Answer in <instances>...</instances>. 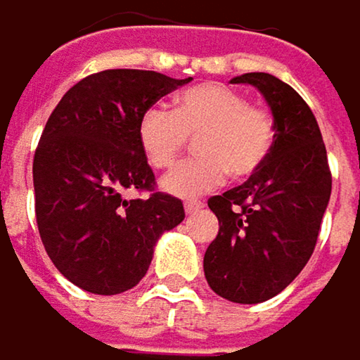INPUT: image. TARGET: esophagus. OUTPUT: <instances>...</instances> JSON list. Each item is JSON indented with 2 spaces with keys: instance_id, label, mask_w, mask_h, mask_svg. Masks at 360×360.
I'll use <instances>...</instances> for the list:
<instances>
[{
  "instance_id": "34e87169",
  "label": "esophagus",
  "mask_w": 360,
  "mask_h": 360,
  "mask_svg": "<svg viewBox=\"0 0 360 360\" xmlns=\"http://www.w3.org/2000/svg\"><path fill=\"white\" fill-rule=\"evenodd\" d=\"M201 207H203L201 201H186V203H184V212H186V214H195V212H199Z\"/></svg>"
}]
</instances>
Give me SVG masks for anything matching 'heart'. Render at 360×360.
I'll use <instances>...</instances> for the list:
<instances>
[{"label": "heart", "mask_w": 360, "mask_h": 360, "mask_svg": "<svg viewBox=\"0 0 360 360\" xmlns=\"http://www.w3.org/2000/svg\"><path fill=\"white\" fill-rule=\"evenodd\" d=\"M138 144L155 169L176 165L195 138L197 159L180 165L163 180V188L178 197H199L220 186L231 172L235 178L254 176L270 157L276 127L266 108L222 84H199L184 90L174 110L153 104L138 119Z\"/></svg>", "instance_id": "heart-1"}]
</instances>
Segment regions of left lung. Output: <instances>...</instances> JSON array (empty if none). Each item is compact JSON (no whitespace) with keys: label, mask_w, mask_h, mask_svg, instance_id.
<instances>
[{"label":"left lung","mask_w":360,"mask_h":360,"mask_svg":"<svg viewBox=\"0 0 360 360\" xmlns=\"http://www.w3.org/2000/svg\"><path fill=\"white\" fill-rule=\"evenodd\" d=\"M272 110L276 140L266 163L207 201L220 222L203 270L224 300L258 304L281 293L310 260L331 195V172L319 123L304 98L269 73H245Z\"/></svg>","instance_id":"obj_1"}]
</instances>
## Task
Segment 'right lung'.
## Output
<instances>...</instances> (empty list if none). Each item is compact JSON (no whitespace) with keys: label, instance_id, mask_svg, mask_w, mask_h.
I'll use <instances>...</instances> for the list:
<instances>
[{"label":"right lung","instance_id":"1","mask_svg":"<svg viewBox=\"0 0 360 360\" xmlns=\"http://www.w3.org/2000/svg\"><path fill=\"white\" fill-rule=\"evenodd\" d=\"M155 71L108 69L75 84L52 110L33 159L41 243L73 285L115 295L146 274L157 239L184 220L182 201L155 191L138 119L188 84ZM125 190H148L127 200Z\"/></svg>","mask_w":360,"mask_h":360}]
</instances>
